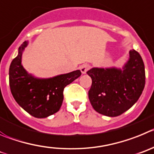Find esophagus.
I'll return each mask as SVG.
<instances>
[{"label": "esophagus", "instance_id": "34e87169", "mask_svg": "<svg viewBox=\"0 0 154 154\" xmlns=\"http://www.w3.org/2000/svg\"><path fill=\"white\" fill-rule=\"evenodd\" d=\"M89 68H90V65L87 64V63H84V64L81 65V66L80 67V71H81V73L84 74L87 73V71L89 70Z\"/></svg>", "mask_w": 154, "mask_h": 154}]
</instances>
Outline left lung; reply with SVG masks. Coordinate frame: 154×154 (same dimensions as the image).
Here are the masks:
<instances>
[{
    "label": "left lung",
    "instance_id": "1",
    "mask_svg": "<svg viewBox=\"0 0 154 154\" xmlns=\"http://www.w3.org/2000/svg\"><path fill=\"white\" fill-rule=\"evenodd\" d=\"M122 68L93 67L87 72L92 79L88 91L94 110L107 117H117L138 100L145 86V67L135 50Z\"/></svg>",
    "mask_w": 154,
    "mask_h": 154
}]
</instances>
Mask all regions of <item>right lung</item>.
<instances>
[{"label": "right lung", "mask_w": 154, "mask_h": 154, "mask_svg": "<svg viewBox=\"0 0 154 154\" xmlns=\"http://www.w3.org/2000/svg\"><path fill=\"white\" fill-rule=\"evenodd\" d=\"M28 41L18 48V54L9 68L11 91L23 110L37 118H45L60 110L64 87L81 75L80 70L50 78H38L27 73L22 65V54Z\"/></svg>", "instance_id": "right-lung-1"}]
</instances>
